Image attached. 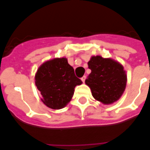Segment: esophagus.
<instances>
[{"instance_id": "obj_1", "label": "esophagus", "mask_w": 150, "mask_h": 150, "mask_svg": "<svg viewBox=\"0 0 150 150\" xmlns=\"http://www.w3.org/2000/svg\"><path fill=\"white\" fill-rule=\"evenodd\" d=\"M85 79H86V76H85V75H83V77H82V78H81V80L83 82V83H84Z\"/></svg>"}]
</instances>
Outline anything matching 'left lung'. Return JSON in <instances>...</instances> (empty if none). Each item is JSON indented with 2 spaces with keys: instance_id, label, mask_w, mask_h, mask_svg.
<instances>
[{
  "instance_id": "obj_1",
  "label": "left lung",
  "mask_w": 150,
  "mask_h": 150,
  "mask_svg": "<svg viewBox=\"0 0 150 150\" xmlns=\"http://www.w3.org/2000/svg\"><path fill=\"white\" fill-rule=\"evenodd\" d=\"M88 67L91 72L85 83L91 88L93 97L104 104L118 100L127 82L123 66L112 59L93 56L88 62Z\"/></svg>"
}]
</instances>
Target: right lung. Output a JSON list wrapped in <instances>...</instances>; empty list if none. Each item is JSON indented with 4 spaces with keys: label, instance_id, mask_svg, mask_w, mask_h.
<instances>
[{
    "label": "right lung",
    "instance_id": "1",
    "mask_svg": "<svg viewBox=\"0 0 150 150\" xmlns=\"http://www.w3.org/2000/svg\"><path fill=\"white\" fill-rule=\"evenodd\" d=\"M81 83L66 58L44 62L35 75V84L42 96V100L52 109L65 107L71 100L75 86Z\"/></svg>",
    "mask_w": 150,
    "mask_h": 150
}]
</instances>
